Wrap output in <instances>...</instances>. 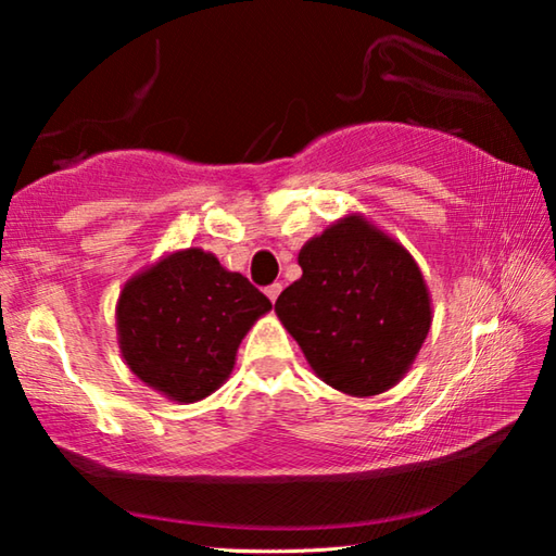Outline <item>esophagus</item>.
<instances>
[{"instance_id": "34e87169", "label": "esophagus", "mask_w": 556, "mask_h": 556, "mask_svg": "<svg viewBox=\"0 0 556 556\" xmlns=\"http://www.w3.org/2000/svg\"><path fill=\"white\" fill-rule=\"evenodd\" d=\"M267 296H269V301H271V304H275V301H277V296L281 294V285H279V281H275V285H269L267 289Z\"/></svg>"}]
</instances>
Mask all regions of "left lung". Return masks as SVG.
I'll list each match as a JSON object with an SVG mask.
<instances>
[{"label": "left lung", "instance_id": "8db88e82", "mask_svg": "<svg viewBox=\"0 0 556 556\" xmlns=\"http://www.w3.org/2000/svg\"><path fill=\"white\" fill-rule=\"evenodd\" d=\"M275 312L326 384L370 397L402 380L431 326L429 291L400 242L348 215L299 252Z\"/></svg>", "mask_w": 556, "mask_h": 556}]
</instances>
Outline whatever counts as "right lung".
I'll use <instances>...</instances> for the list:
<instances>
[{
    "mask_svg": "<svg viewBox=\"0 0 556 556\" xmlns=\"http://www.w3.org/2000/svg\"><path fill=\"white\" fill-rule=\"evenodd\" d=\"M271 301L199 248L129 279L117 333L129 370L176 402H199L228 380L238 345Z\"/></svg>",
    "mask_w": 556,
    "mask_h": 556,
    "instance_id": "1",
    "label": "right lung"
}]
</instances>
